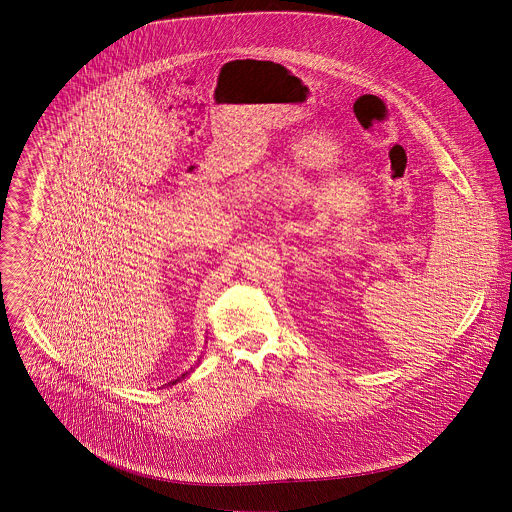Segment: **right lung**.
Returning <instances> with one entry per match:
<instances>
[{"label":"right lung","instance_id":"add662e5","mask_svg":"<svg viewBox=\"0 0 512 512\" xmlns=\"http://www.w3.org/2000/svg\"><path fill=\"white\" fill-rule=\"evenodd\" d=\"M183 376H185V374H183Z\"/></svg>","mask_w":512,"mask_h":512}]
</instances>
